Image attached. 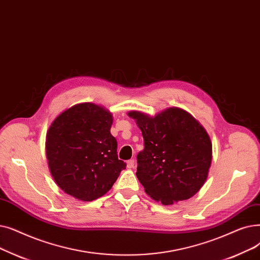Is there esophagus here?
I'll return each instance as SVG.
<instances>
[{
  "mask_svg": "<svg viewBox=\"0 0 260 260\" xmlns=\"http://www.w3.org/2000/svg\"><path fill=\"white\" fill-rule=\"evenodd\" d=\"M134 166H135V160L132 158V159H129L128 162H127V167L128 168H134Z\"/></svg>",
  "mask_w": 260,
  "mask_h": 260,
  "instance_id": "1",
  "label": "esophagus"
}]
</instances>
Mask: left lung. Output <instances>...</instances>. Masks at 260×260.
<instances>
[{
  "instance_id": "1",
  "label": "left lung",
  "mask_w": 260,
  "mask_h": 260,
  "mask_svg": "<svg viewBox=\"0 0 260 260\" xmlns=\"http://www.w3.org/2000/svg\"><path fill=\"white\" fill-rule=\"evenodd\" d=\"M142 130L144 150L137 177L147 194L164 205L187 200L203 186L212 164V142L186 111L172 107L154 116L130 111Z\"/></svg>"
}]
</instances>
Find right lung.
Segmentation results:
<instances>
[{
	"instance_id": "add662e5",
	"label": "right lung",
	"mask_w": 260,
	"mask_h": 260,
	"mask_svg": "<svg viewBox=\"0 0 260 260\" xmlns=\"http://www.w3.org/2000/svg\"><path fill=\"white\" fill-rule=\"evenodd\" d=\"M112 122V114L104 107L82 103L63 111L48 128L49 171L58 186L77 200L103 197L126 168L110 132Z\"/></svg>"
}]
</instances>
